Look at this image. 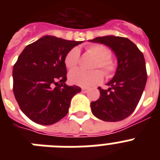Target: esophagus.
Listing matches in <instances>:
<instances>
[{
	"label": "esophagus",
	"instance_id": "obj_1",
	"mask_svg": "<svg viewBox=\"0 0 160 160\" xmlns=\"http://www.w3.org/2000/svg\"><path fill=\"white\" fill-rule=\"evenodd\" d=\"M88 90H89L88 88H85V87H83V88H82V91L83 93L88 92Z\"/></svg>",
	"mask_w": 160,
	"mask_h": 160
}]
</instances>
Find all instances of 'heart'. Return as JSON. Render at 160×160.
<instances>
[{
    "label": "heart",
    "instance_id": "1",
    "mask_svg": "<svg viewBox=\"0 0 160 160\" xmlns=\"http://www.w3.org/2000/svg\"><path fill=\"white\" fill-rule=\"evenodd\" d=\"M87 53L92 54L96 58L93 64V69L99 68L107 77H111L116 70V64L111 58V49L101 44L90 45L87 48ZM80 52L78 48L71 49L66 53L64 62L66 68L71 70L75 68L79 62ZM103 79L102 72L98 70L92 71H84L80 69H76L69 73V80L73 84L82 87H90L99 84Z\"/></svg>",
    "mask_w": 160,
    "mask_h": 160
}]
</instances>
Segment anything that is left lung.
<instances>
[{
    "label": "left lung",
    "instance_id": "obj_1",
    "mask_svg": "<svg viewBox=\"0 0 160 160\" xmlns=\"http://www.w3.org/2000/svg\"><path fill=\"white\" fill-rule=\"evenodd\" d=\"M90 42L105 44L114 52L118 67L110 88L98 87L100 97L90 103L93 114L106 122H118L130 116L136 108L148 78L143 54L136 45L122 37H98Z\"/></svg>",
    "mask_w": 160,
    "mask_h": 160
}]
</instances>
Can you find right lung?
<instances>
[{"mask_svg": "<svg viewBox=\"0 0 160 160\" xmlns=\"http://www.w3.org/2000/svg\"><path fill=\"white\" fill-rule=\"evenodd\" d=\"M82 42L44 36L28 45L13 66L12 90L22 112L32 122L51 125L67 114L82 89L67 86L66 53Z\"/></svg>", "mask_w": 160, "mask_h": 160, "instance_id": "obj_1", "label": "right lung"}]
</instances>
